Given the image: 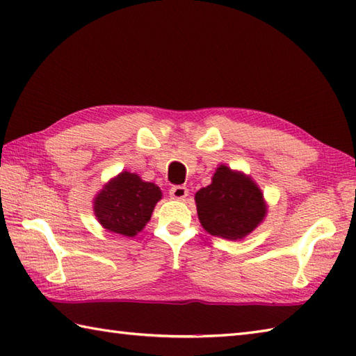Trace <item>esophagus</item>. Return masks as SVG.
<instances>
[{
    "label": "esophagus",
    "instance_id": "1",
    "mask_svg": "<svg viewBox=\"0 0 356 356\" xmlns=\"http://www.w3.org/2000/svg\"><path fill=\"white\" fill-rule=\"evenodd\" d=\"M188 195L186 186H172L170 190V197L174 200H184Z\"/></svg>",
    "mask_w": 356,
    "mask_h": 356
}]
</instances>
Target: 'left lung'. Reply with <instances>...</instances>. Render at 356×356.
Segmentation results:
<instances>
[{
    "label": "left lung",
    "instance_id": "obj_1",
    "mask_svg": "<svg viewBox=\"0 0 356 356\" xmlns=\"http://www.w3.org/2000/svg\"><path fill=\"white\" fill-rule=\"evenodd\" d=\"M203 229L214 237L241 240L249 236L268 214L260 186L243 171L220 163L211 184L194 195Z\"/></svg>",
    "mask_w": 356,
    "mask_h": 356
}]
</instances>
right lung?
I'll return each instance as SVG.
<instances>
[{
  "mask_svg": "<svg viewBox=\"0 0 356 356\" xmlns=\"http://www.w3.org/2000/svg\"><path fill=\"white\" fill-rule=\"evenodd\" d=\"M162 199L157 185L136 172L122 171L110 179L93 199V211L102 228L124 237L138 236Z\"/></svg>",
  "mask_w": 356,
  "mask_h": 356,
  "instance_id": "add662e5",
  "label": "right lung"
}]
</instances>
